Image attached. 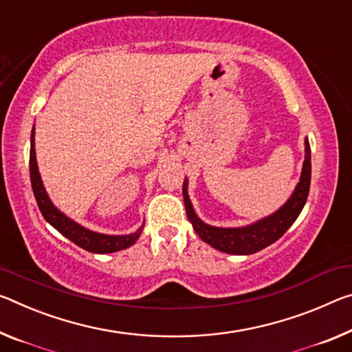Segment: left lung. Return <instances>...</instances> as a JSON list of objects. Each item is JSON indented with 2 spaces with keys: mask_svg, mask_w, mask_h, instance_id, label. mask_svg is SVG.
Listing matches in <instances>:
<instances>
[{
  "mask_svg": "<svg viewBox=\"0 0 352 352\" xmlns=\"http://www.w3.org/2000/svg\"><path fill=\"white\" fill-rule=\"evenodd\" d=\"M305 158L300 172L299 183L289 199L274 213L255 221L252 224L244 227H214L200 219L192 208L191 200L188 196V178L183 182V199L189 222L197 235L221 252L233 255H250L258 250L271 246L285 233L298 216L302 211L309 197L310 178H311V161H310V144L305 138Z\"/></svg>",
  "mask_w": 352,
  "mask_h": 352,
  "instance_id": "obj_1",
  "label": "left lung"
}]
</instances>
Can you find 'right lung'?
<instances>
[{"label": "right lung", "instance_id": "obj_1", "mask_svg": "<svg viewBox=\"0 0 352 352\" xmlns=\"http://www.w3.org/2000/svg\"><path fill=\"white\" fill-rule=\"evenodd\" d=\"M30 175H31V186L32 192H34L38 210L42 211V216L45 217V221L50 226H53L60 235L69 238L72 243H75L76 246L89 250L92 254H111L117 252V250L126 249L133 246L138 241V238L141 236L142 227L138 228L136 232L130 233V235H104V233H97L89 230V228L82 227L70 219L69 216H65L63 211H59L53 205L52 199L48 197L43 186L41 174H38L37 160H36V146H34V128L31 131V150H30Z\"/></svg>", "mask_w": 352, "mask_h": 352}]
</instances>
